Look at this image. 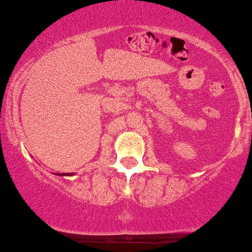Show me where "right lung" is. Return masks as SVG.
I'll return each instance as SVG.
<instances>
[{
	"instance_id": "add662e5",
	"label": "right lung",
	"mask_w": 252,
	"mask_h": 252,
	"mask_svg": "<svg viewBox=\"0 0 252 252\" xmlns=\"http://www.w3.org/2000/svg\"><path fill=\"white\" fill-rule=\"evenodd\" d=\"M73 174H74V173H58L57 176H73Z\"/></svg>"
}]
</instances>
